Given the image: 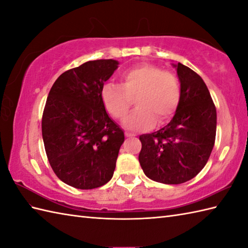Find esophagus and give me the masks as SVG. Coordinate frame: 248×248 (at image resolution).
Listing matches in <instances>:
<instances>
[{"label": "esophagus", "instance_id": "1", "mask_svg": "<svg viewBox=\"0 0 248 248\" xmlns=\"http://www.w3.org/2000/svg\"><path fill=\"white\" fill-rule=\"evenodd\" d=\"M124 135H125V138H134V136H136L135 134H133V133H130V132H125V133H124Z\"/></svg>", "mask_w": 248, "mask_h": 248}]
</instances>
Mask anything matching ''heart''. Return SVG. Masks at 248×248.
Returning a JSON list of instances; mask_svg holds the SVG:
<instances>
[{"instance_id":"1","label":"heart","mask_w":248,"mask_h":248,"mask_svg":"<svg viewBox=\"0 0 248 248\" xmlns=\"http://www.w3.org/2000/svg\"><path fill=\"white\" fill-rule=\"evenodd\" d=\"M104 108L115 119L127 118L134 101L138 109L125 121L130 130H145L163 124L176 113L181 87L178 77L154 65H140L121 73L120 85L108 83L102 89Z\"/></svg>"}]
</instances>
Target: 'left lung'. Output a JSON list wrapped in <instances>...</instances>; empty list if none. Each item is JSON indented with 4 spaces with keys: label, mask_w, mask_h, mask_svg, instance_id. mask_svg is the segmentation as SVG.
<instances>
[{
    "label": "left lung",
    "mask_w": 248,
    "mask_h": 248,
    "mask_svg": "<svg viewBox=\"0 0 248 248\" xmlns=\"http://www.w3.org/2000/svg\"><path fill=\"white\" fill-rule=\"evenodd\" d=\"M180 102L170 123L140 136V164L151 180L181 184L202 170L211 155L217 134V108L203 80L180 62Z\"/></svg>",
    "instance_id": "1"
}]
</instances>
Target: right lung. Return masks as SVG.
I'll use <instances>...</instances> for the list:
<instances>
[{
  "label": "right lung",
  "instance_id": "1",
  "mask_svg": "<svg viewBox=\"0 0 248 248\" xmlns=\"http://www.w3.org/2000/svg\"><path fill=\"white\" fill-rule=\"evenodd\" d=\"M118 62L97 60L65 71L45 105L41 130L46 156L60 180L80 189L113 177L124 131L108 117L102 89Z\"/></svg>",
  "mask_w": 248,
  "mask_h": 248
}]
</instances>
